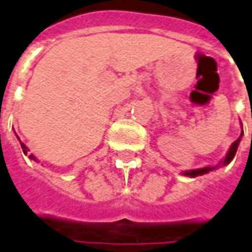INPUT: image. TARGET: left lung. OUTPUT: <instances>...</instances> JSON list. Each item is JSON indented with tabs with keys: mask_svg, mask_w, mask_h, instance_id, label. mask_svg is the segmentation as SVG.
Returning a JSON list of instances; mask_svg holds the SVG:
<instances>
[{
	"mask_svg": "<svg viewBox=\"0 0 252 252\" xmlns=\"http://www.w3.org/2000/svg\"><path fill=\"white\" fill-rule=\"evenodd\" d=\"M242 135H243V128H242V132H241V135H239V138H238V139L235 140L233 144H231V147H230L229 153L226 154L225 159H223V161H222V164H223V165L229 164L230 161L233 160V158L235 157V154H237V150H238V146H239V142H241V139H242ZM214 168H216V167H205V168L192 169V171H187V172H183V175H185V176H190V177L201 176V175H205V173H208L209 171H213Z\"/></svg>",
	"mask_w": 252,
	"mask_h": 252,
	"instance_id": "1",
	"label": "left lung"
}]
</instances>
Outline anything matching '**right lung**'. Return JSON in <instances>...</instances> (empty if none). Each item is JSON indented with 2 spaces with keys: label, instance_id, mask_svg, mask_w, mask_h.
<instances>
[{
  "label": "right lung",
  "instance_id": "1",
  "mask_svg": "<svg viewBox=\"0 0 252 252\" xmlns=\"http://www.w3.org/2000/svg\"><path fill=\"white\" fill-rule=\"evenodd\" d=\"M18 139H19V138H18ZM19 143H21V147H22V150H23V154H25V155H27V151H29V150H27V147L22 143V142H19ZM30 159H34V160H35V158L32 157V155H30Z\"/></svg>",
  "mask_w": 252,
  "mask_h": 252
}]
</instances>
